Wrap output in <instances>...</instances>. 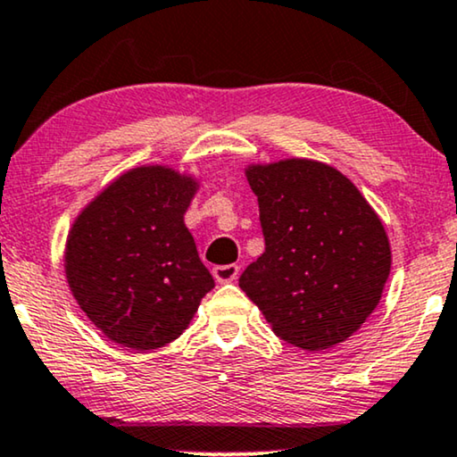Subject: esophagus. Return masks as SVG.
<instances>
[{"mask_svg": "<svg viewBox=\"0 0 457 457\" xmlns=\"http://www.w3.org/2000/svg\"><path fill=\"white\" fill-rule=\"evenodd\" d=\"M238 276H240V267L236 265V263L212 267V278H215L217 282H221V284L236 282V279H238Z\"/></svg>", "mask_w": 457, "mask_h": 457, "instance_id": "obj_1", "label": "esophagus"}]
</instances>
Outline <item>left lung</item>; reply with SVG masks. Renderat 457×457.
<instances>
[{"label":"left lung","mask_w":457,"mask_h":457,"mask_svg":"<svg viewBox=\"0 0 457 457\" xmlns=\"http://www.w3.org/2000/svg\"><path fill=\"white\" fill-rule=\"evenodd\" d=\"M259 200L265 253L240 288L273 334L303 351L345 343L378 307L391 273V242L353 181L313 158L245 167Z\"/></svg>","instance_id":"obj_1"}]
</instances>
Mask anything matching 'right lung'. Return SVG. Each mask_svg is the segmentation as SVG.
<instances>
[{
  "instance_id": "obj_1",
  "label": "right lung",
  "mask_w": 457,
  "mask_h": 457,
  "mask_svg": "<svg viewBox=\"0 0 457 457\" xmlns=\"http://www.w3.org/2000/svg\"><path fill=\"white\" fill-rule=\"evenodd\" d=\"M198 187L192 173L137 165L102 187L72 221L66 282L112 343L133 351L165 346L215 286L184 223Z\"/></svg>"
}]
</instances>
